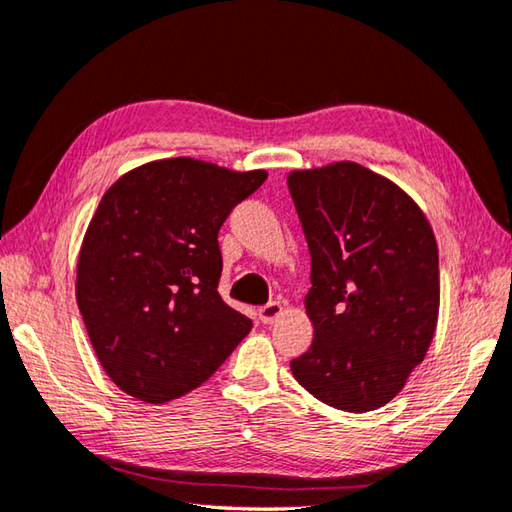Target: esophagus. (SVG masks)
Returning a JSON list of instances; mask_svg holds the SVG:
<instances>
[{
	"mask_svg": "<svg viewBox=\"0 0 512 512\" xmlns=\"http://www.w3.org/2000/svg\"><path fill=\"white\" fill-rule=\"evenodd\" d=\"M282 313H284V306L279 302H268L266 306L257 310V315H259V319H262V324H273Z\"/></svg>",
	"mask_w": 512,
	"mask_h": 512,
	"instance_id": "esophagus-1",
	"label": "esophagus"
}]
</instances>
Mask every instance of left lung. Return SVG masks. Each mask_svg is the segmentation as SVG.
I'll return each instance as SVG.
<instances>
[{
    "label": "left lung",
    "mask_w": 512,
    "mask_h": 512,
    "mask_svg": "<svg viewBox=\"0 0 512 512\" xmlns=\"http://www.w3.org/2000/svg\"><path fill=\"white\" fill-rule=\"evenodd\" d=\"M288 190L310 250L315 337L290 370L346 413L388 404L422 364L439 313L437 242L419 206L355 162L293 170Z\"/></svg>",
    "instance_id": "obj_1"
}]
</instances>
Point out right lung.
<instances>
[{"label":"right lung","instance_id":"1","mask_svg":"<svg viewBox=\"0 0 512 512\" xmlns=\"http://www.w3.org/2000/svg\"><path fill=\"white\" fill-rule=\"evenodd\" d=\"M266 170L190 157L130 170L106 190L77 262V306L108 377L148 404L204 384L253 322L224 304L217 235Z\"/></svg>","mask_w":512,"mask_h":512}]
</instances>
